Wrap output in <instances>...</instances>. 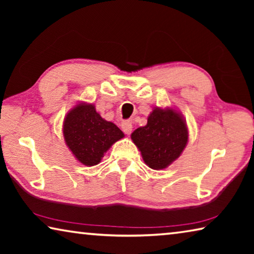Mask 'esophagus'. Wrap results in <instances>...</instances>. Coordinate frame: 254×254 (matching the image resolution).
<instances>
[{
	"label": "esophagus",
	"mask_w": 254,
	"mask_h": 254,
	"mask_svg": "<svg viewBox=\"0 0 254 254\" xmlns=\"http://www.w3.org/2000/svg\"><path fill=\"white\" fill-rule=\"evenodd\" d=\"M121 127H122L123 132L126 133V134H130V133L132 132L133 127H132V123L130 121H123L122 124H121Z\"/></svg>",
	"instance_id": "obj_1"
}]
</instances>
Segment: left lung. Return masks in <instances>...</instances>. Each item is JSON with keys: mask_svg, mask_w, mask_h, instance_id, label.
Returning a JSON list of instances; mask_svg holds the SVG:
<instances>
[{"mask_svg": "<svg viewBox=\"0 0 254 254\" xmlns=\"http://www.w3.org/2000/svg\"><path fill=\"white\" fill-rule=\"evenodd\" d=\"M131 139L150 168L160 170L182 154L188 142V130L178 112L157 107L149 115L147 126L133 131Z\"/></svg>", "mask_w": 254, "mask_h": 254, "instance_id": "obj_1", "label": "left lung"}]
</instances>
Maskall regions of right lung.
Masks as SVG:
<instances>
[{
    "label": "right lung",
    "mask_w": 254,
    "mask_h": 254,
    "mask_svg": "<svg viewBox=\"0 0 254 254\" xmlns=\"http://www.w3.org/2000/svg\"><path fill=\"white\" fill-rule=\"evenodd\" d=\"M64 136L77 160L89 167L97 165L112 144L124 134L114 123L105 121L93 104L80 103L67 114Z\"/></svg>",
    "instance_id": "right-lung-1"
}]
</instances>
